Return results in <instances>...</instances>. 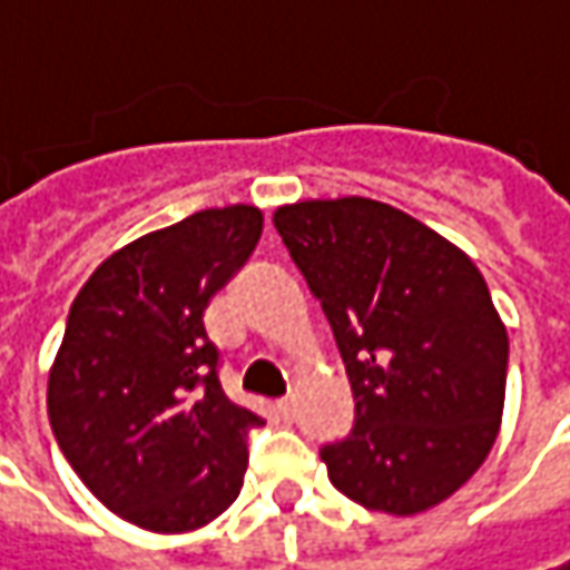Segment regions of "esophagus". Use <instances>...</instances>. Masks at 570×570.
I'll return each instance as SVG.
<instances>
[{"label": "esophagus", "instance_id": "esophagus-1", "mask_svg": "<svg viewBox=\"0 0 570 570\" xmlns=\"http://www.w3.org/2000/svg\"><path fill=\"white\" fill-rule=\"evenodd\" d=\"M277 411H281L284 417H289V414H293V399H281V402H277Z\"/></svg>", "mask_w": 570, "mask_h": 570}]
</instances>
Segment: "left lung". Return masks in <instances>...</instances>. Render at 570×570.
Wrapping results in <instances>:
<instances>
[{"mask_svg":"<svg viewBox=\"0 0 570 570\" xmlns=\"http://www.w3.org/2000/svg\"><path fill=\"white\" fill-rule=\"evenodd\" d=\"M332 325L354 431L322 459L366 510L414 517L482 465L504 414L508 328L482 271L421 219L370 197L274 213Z\"/></svg>","mask_w":570,"mask_h":570,"instance_id":"8db88e82","label":"left lung"}]
</instances>
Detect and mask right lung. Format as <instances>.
<instances>
[{
  "label": "right lung",
  "mask_w": 570,
  "mask_h": 570,
  "mask_svg": "<svg viewBox=\"0 0 570 570\" xmlns=\"http://www.w3.org/2000/svg\"><path fill=\"white\" fill-rule=\"evenodd\" d=\"M261 226L248 204L194 213L114 252L72 299L50 428L88 491L134 527L190 532L242 491L245 436L264 421L226 399L204 309Z\"/></svg>",
  "instance_id": "1"
}]
</instances>
